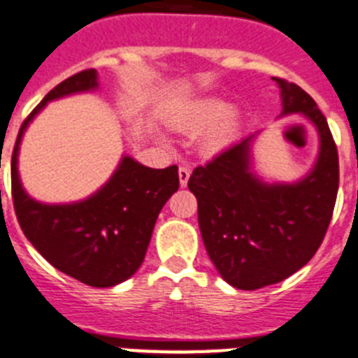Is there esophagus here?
I'll list each match as a JSON object with an SVG mask.
<instances>
[{"mask_svg": "<svg viewBox=\"0 0 358 358\" xmlns=\"http://www.w3.org/2000/svg\"><path fill=\"white\" fill-rule=\"evenodd\" d=\"M178 176H180V185L185 187L187 182H189V176H190V169L187 166H180L178 169Z\"/></svg>", "mask_w": 358, "mask_h": 358, "instance_id": "1", "label": "esophagus"}]
</instances>
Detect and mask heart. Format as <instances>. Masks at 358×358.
<instances>
[{
    "label": "heart",
    "instance_id": "b5f03b06",
    "mask_svg": "<svg viewBox=\"0 0 358 358\" xmlns=\"http://www.w3.org/2000/svg\"><path fill=\"white\" fill-rule=\"evenodd\" d=\"M229 113H231V108H229L228 102L219 99H206L192 106V109L187 113L185 125L196 130L208 129V127H213L224 119V122L222 121V124L220 123L215 129L210 130L208 138H206V146L210 150H219L228 145L231 141L233 134H235V122L226 120Z\"/></svg>",
    "mask_w": 358,
    "mask_h": 358
}]
</instances>
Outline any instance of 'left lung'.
Returning a JSON list of instances; mask_svg holds the SVG:
<instances>
[{"label": "left lung", "mask_w": 358, "mask_h": 358, "mask_svg": "<svg viewBox=\"0 0 358 358\" xmlns=\"http://www.w3.org/2000/svg\"><path fill=\"white\" fill-rule=\"evenodd\" d=\"M282 115L302 113L322 139L318 162L302 182L266 185L250 173V139L220 152L189 178L215 268L238 289H259L302 268L322 245L339 189V157L327 118L300 86L273 78Z\"/></svg>", "instance_id": "8db88e82"}]
</instances>
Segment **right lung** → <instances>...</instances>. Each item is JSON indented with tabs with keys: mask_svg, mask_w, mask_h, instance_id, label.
<instances>
[{
	"mask_svg": "<svg viewBox=\"0 0 358 358\" xmlns=\"http://www.w3.org/2000/svg\"><path fill=\"white\" fill-rule=\"evenodd\" d=\"M96 86L93 69L59 83L22 122L12 153V199L26 238L55 268L93 288H109L141 266L160 210L178 190V168H145L123 157L102 189L73 205H42L22 190L17 150L33 116L52 99Z\"/></svg>",
	"mask_w": 358,
	"mask_h": 358,
	"instance_id": "add662e5",
	"label": "right lung"
}]
</instances>
